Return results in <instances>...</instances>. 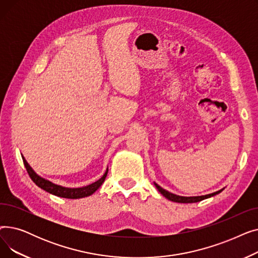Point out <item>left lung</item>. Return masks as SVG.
I'll return each instance as SVG.
<instances>
[{
    "mask_svg": "<svg viewBox=\"0 0 258 258\" xmlns=\"http://www.w3.org/2000/svg\"><path fill=\"white\" fill-rule=\"evenodd\" d=\"M154 184H155V186L157 187L159 192H160L162 196L165 197V198L168 199L169 201H172V202H175V203H197V202H201V201L205 200V199L214 197V196H216V195L221 194V192L224 190V188H223V189H221V190H219V191H215V192H212V194H209V195H206V196H199V197H181V196L173 195V194H171V192L165 190V189H163V188H162L161 186H159V185H158L157 183H155V182H154Z\"/></svg>",
    "mask_w": 258,
    "mask_h": 258,
    "instance_id": "obj_1",
    "label": "left lung"
}]
</instances>
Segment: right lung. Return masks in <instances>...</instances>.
<instances>
[{"label": "right lung", "mask_w": 258, "mask_h": 258, "mask_svg": "<svg viewBox=\"0 0 258 258\" xmlns=\"http://www.w3.org/2000/svg\"><path fill=\"white\" fill-rule=\"evenodd\" d=\"M22 158H23L24 165L27 169V172H28V174H29V177L39 188L44 189L45 191H47L51 195L64 198V199H81V198H86V197L93 195L102 185V183L104 182V180L106 178L107 171H108V168H106L102 177L99 180H97L96 182H94L90 185H87L84 187H78V188H69V187H63V186H60L57 184H54V183L50 182L49 180L42 178L32 169V167L28 164V162L26 161V159L23 156H22Z\"/></svg>", "instance_id": "right-lung-1"}]
</instances>
